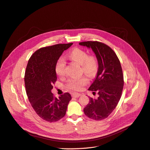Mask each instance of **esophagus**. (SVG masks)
<instances>
[{"instance_id":"obj_1","label":"esophagus","mask_w":150,"mask_h":150,"mask_svg":"<svg viewBox=\"0 0 150 150\" xmlns=\"http://www.w3.org/2000/svg\"><path fill=\"white\" fill-rule=\"evenodd\" d=\"M72 96L74 98H78L79 96H81V94L79 93H72Z\"/></svg>"}]
</instances>
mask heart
Instances as JSON below:
<instances>
[{
  "mask_svg": "<svg viewBox=\"0 0 150 150\" xmlns=\"http://www.w3.org/2000/svg\"><path fill=\"white\" fill-rule=\"evenodd\" d=\"M68 57L71 60L81 65V72L88 75H93L96 74L98 63L97 58L92 55H88L85 50L80 48H75L68 54ZM66 62L64 59L60 57L57 59L55 65V72L59 77H62L65 75ZM88 79L83 76L79 78H71L66 84L67 88L74 91H80L88 83Z\"/></svg>",
  "mask_w": 150,
  "mask_h": 150,
  "instance_id": "b5f03b06",
  "label": "heart"
}]
</instances>
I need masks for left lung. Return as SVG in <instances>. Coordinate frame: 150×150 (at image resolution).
Wrapping results in <instances>:
<instances>
[{"label": "left lung", "mask_w": 150, "mask_h": 150, "mask_svg": "<svg viewBox=\"0 0 150 150\" xmlns=\"http://www.w3.org/2000/svg\"><path fill=\"white\" fill-rule=\"evenodd\" d=\"M79 45L91 48L98 62L96 77L88 91H97L99 96L89 98L84 112L88 117L101 121L112 113L120 100L124 87L121 65L113 50L103 43L88 41Z\"/></svg>", "instance_id": "left-lung-1"}]
</instances>
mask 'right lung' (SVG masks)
I'll return each mask as SVG.
<instances>
[{"instance_id": "add662e5", "label": "right lung", "mask_w": 150, "mask_h": 150, "mask_svg": "<svg viewBox=\"0 0 150 150\" xmlns=\"http://www.w3.org/2000/svg\"><path fill=\"white\" fill-rule=\"evenodd\" d=\"M72 45L58 44L42 47L28 61L25 74L26 94L36 113L46 121L56 122L63 118L72 99L69 93L57 98L51 93V90L57 79L55 72L57 59Z\"/></svg>"}]
</instances>
